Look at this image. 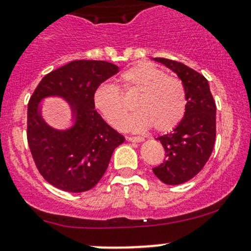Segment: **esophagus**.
<instances>
[{
  "mask_svg": "<svg viewBox=\"0 0 251 251\" xmlns=\"http://www.w3.org/2000/svg\"><path fill=\"white\" fill-rule=\"evenodd\" d=\"M127 139L129 140V142H133V143H139V142H143V140H144V138L143 137H127Z\"/></svg>",
  "mask_w": 251,
  "mask_h": 251,
  "instance_id": "1",
  "label": "esophagus"
}]
</instances>
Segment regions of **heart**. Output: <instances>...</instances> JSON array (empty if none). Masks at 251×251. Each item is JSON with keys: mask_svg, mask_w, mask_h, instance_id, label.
<instances>
[{"mask_svg": "<svg viewBox=\"0 0 251 251\" xmlns=\"http://www.w3.org/2000/svg\"><path fill=\"white\" fill-rule=\"evenodd\" d=\"M123 94L140 92L135 100L137 113L128 121L130 108L114 86L102 85L95 92V106L113 127H126L134 132L152 127L156 132L175 128L186 111V90L177 76L169 75L151 63H140L122 74Z\"/></svg>", "mask_w": 251, "mask_h": 251, "instance_id": "1", "label": "heart"}]
</instances>
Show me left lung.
<instances>
[{
  "mask_svg": "<svg viewBox=\"0 0 251 251\" xmlns=\"http://www.w3.org/2000/svg\"><path fill=\"white\" fill-rule=\"evenodd\" d=\"M177 74L186 90V111L173 132L156 138L165 149V159L152 169L166 185H180L203 169L216 142V102L207 78L185 64L155 58Z\"/></svg>",
  "mask_w": 251,
  "mask_h": 251,
  "instance_id": "8db88e82",
  "label": "left lung"
}]
</instances>
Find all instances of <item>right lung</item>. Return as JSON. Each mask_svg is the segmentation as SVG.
Listing matches in <instances>:
<instances>
[{"mask_svg":"<svg viewBox=\"0 0 251 251\" xmlns=\"http://www.w3.org/2000/svg\"><path fill=\"white\" fill-rule=\"evenodd\" d=\"M118 73L102 60H74L45 75L28 102L27 140L33 160L45 181L66 192H85L97 185L114 149L124 137L95 109L99 86ZM48 96L69 101L75 124L68 131L49 127L40 116L39 102Z\"/></svg>","mask_w":251,"mask_h":251,"instance_id":"add662e5","label":"right lung"}]
</instances>
